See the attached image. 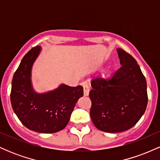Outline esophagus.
<instances>
[{"instance_id":"1","label":"esophagus","mask_w":160,"mask_h":160,"mask_svg":"<svg viewBox=\"0 0 160 160\" xmlns=\"http://www.w3.org/2000/svg\"><path fill=\"white\" fill-rule=\"evenodd\" d=\"M89 92V87L86 82H83V95L84 96H88Z\"/></svg>"}]
</instances>
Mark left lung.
Listing matches in <instances>:
<instances>
[{"label":"left lung","mask_w":160,"mask_h":160,"mask_svg":"<svg viewBox=\"0 0 160 160\" xmlns=\"http://www.w3.org/2000/svg\"><path fill=\"white\" fill-rule=\"evenodd\" d=\"M117 51L120 68L109 78L92 79L89 92L92 121L98 129L109 133L133 127L148 105L146 79L136 60L123 49Z\"/></svg>","instance_id":"obj_1"}]
</instances>
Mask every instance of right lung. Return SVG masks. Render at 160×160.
I'll return each instance as SVG.
<instances>
[{
  "label": "right lung",
  "instance_id": "obj_1",
  "mask_svg": "<svg viewBox=\"0 0 160 160\" xmlns=\"http://www.w3.org/2000/svg\"><path fill=\"white\" fill-rule=\"evenodd\" d=\"M41 47H34L22 59L12 80L10 101L12 110L25 127L40 133L61 131L68 123L82 86L62 83L53 90L38 93L33 88L32 70Z\"/></svg>",
  "mask_w": 160,
  "mask_h": 160
}]
</instances>
